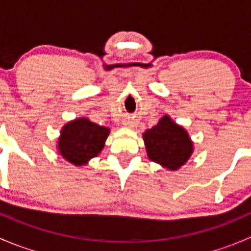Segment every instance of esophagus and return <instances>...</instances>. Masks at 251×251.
<instances>
[{
  "label": "esophagus",
  "mask_w": 251,
  "mask_h": 251,
  "mask_svg": "<svg viewBox=\"0 0 251 251\" xmlns=\"http://www.w3.org/2000/svg\"><path fill=\"white\" fill-rule=\"evenodd\" d=\"M126 125L131 126V127H132V126L135 125V121H127V124H126Z\"/></svg>",
  "instance_id": "34e87169"
}]
</instances>
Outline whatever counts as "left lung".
Here are the masks:
<instances>
[{"mask_svg": "<svg viewBox=\"0 0 251 251\" xmlns=\"http://www.w3.org/2000/svg\"><path fill=\"white\" fill-rule=\"evenodd\" d=\"M148 158L169 170H177L187 163L193 153V142L182 126L169 115L143 133Z\"/></svg>", "mask_w": 251, "mask_h": 251, "instance_id": "left-lung-1", "label": "left lung"}]
</instances>
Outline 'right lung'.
I'll return each instance as SVG.
<instances>
[{"mask_svg": "<svg viewBox=\"0 0 251 251\" xmlns=\"http://www.w3.org/2000/svg\"><path fill=\"white\" fill-rule=\"evenodd\" d=\"M110 130L92 123L87 118H78L63 126L57 148L59 154L76 166L86 165L100 153Z\"/></svg>", "mask_w": 251, "mask_h": 251, "instance_id": "right-lung-1", "label": "right lung"}]
</instances>
